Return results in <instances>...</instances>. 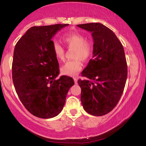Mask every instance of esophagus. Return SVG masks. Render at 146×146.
Listing matches in <instances>:
<instances>
[{
  "label": "esophagus",
  "mask_w": 146,
  "mask_h": 146,
  "mask_svg": "<svg viewBox=\"0 0 146 146\" xmlns=\"http://www.w3.org/2000/svg\"><path fill=\"white\" fill-rule=\"evenodd\" d=\"M74 80L75 84H77V82H78V79L77 78H74Z\"/></svg>",
  "instance_id": "obj_1"
}]
</instances>
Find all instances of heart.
I'll return each mask as SVG.
<instances>
[{"label":"heart","mask_w":146,"mask_h":146,"mask_svg":"<svg viewBox=\"0 0 146 146\" xmlns=\"http://www.w3.org/2000/svg\"><path fill=\"white\" fill-rule=\"evenodd\" d=\"M63 41L69 49H74V60L67 61L61 68L63 74L75 76L82 68V60L86 61L92 57L93 54V44L91 41L86 40L84 35L79 33H71L67 34L63 37ZM52 50L55 56L58 60H62L64 57V48L58 42H54Z\"/></svg>","instance_id":"obj_1"}]
</instances>
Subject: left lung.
<instances>
[{
	"instance_id": "left-lung-1",
	"label": "left lung",
	"mask_w": 146,
	"mask_h": 146,
	"mask_svg": "<svg viewBox=\"0 0 146 146\" xmlns=\"http://www.w3.org/2000/svg\"><path fill=\"white\" fill-rule=\"evenodd\" d=\"M92 36L93 57L78 80L81 102L90 114L101 116L114 108L122 95L127 76L124 50L112 31L101 23L78 25Z\"/></svg>"
}]
</instances>
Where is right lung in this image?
<instances>
[{
  "instance_id": "1",
  "label": "right lung",
  "mask_w": 146,
  "mask_h": 146,
  "mask_svg": "<svg viewBox=\"0 0 146 146\" xmlns=\"http://www.w3.org/2000/svg\"><path fill=\"white\" fill-rule=\"evenodd\" d=\"M69 25L31 27L17 42L14 50L13 81L28 111L40 118H52L62 110L72 78L62 76L52 50V38Z\"/></svg>"
}]
</instances>
